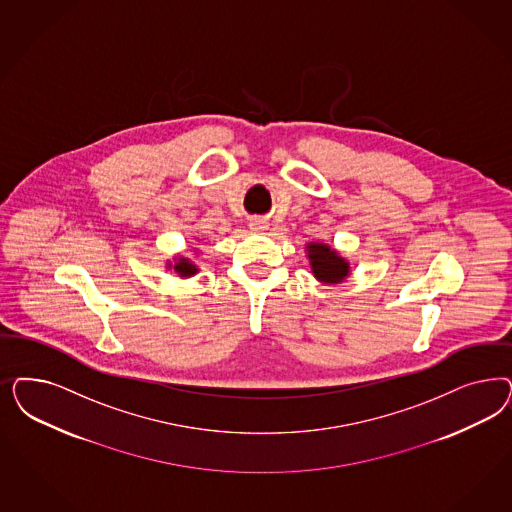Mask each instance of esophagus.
Masks as SVG:
<instances>
[{"label":"esophagus","instance_id":"obj_1","mask_svg":"<svg viewBox=\"0 0 512 512\" xmlns=\"http://www.w3.org/2000/svg\"><path fill=\"white\" fill-rule=\"evenodd\" d=\"M267 228H269V224H267V220H265V218H252V220H250V230L252 231L264 233Z\"/></svg>","mask_w":512,"mask_h":512}]
</instances>
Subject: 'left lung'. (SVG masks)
<instances>
[{
  "label": "left lung",
  "mask_w": 512,
  "mask_h": 512,
  "mask_svg": "<svg viewBox=\"0 0 512 512\" xmlns=\"http://www.w3.org/2000/svg\"><path fill=\"white\" fill-rule=\"evenodd\" d=\"M305 252L316 281L322 284H341L350 277V262L345 256H341L337 248L330 247L322 241H309L305 245Z\"/></svg>",
  "instance_id": "left-lung-1"
}]
</instances>
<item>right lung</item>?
<instances>
[{
	"instance_id": "1",
	"label": "right lung",
	"mask_w": 512,
	"mask_h": 512,
	"mask_svg": "<svg viewBox=\"0 0 512 512\" xmlns=\"http://www.w3.org/2000/svg\"><path fill=\"white\" fill-rule=\"evenodd\" d=\"M194 250V256H182L177 254L173 256V260H167L165 262V269H173V273L179 277V279H190L194 275L199 273V265L196 264V258H198L199 248H192Z\"/></svg>"
}]
</instances>
